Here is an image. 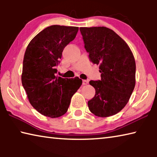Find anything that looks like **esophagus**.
Here are the masks:
<instances>
[{"instance_id": "esophagus-1", "label": "esophagus", "mask_w": 157, "mask_h": 157, "mask_svg": "<svg viewBox=\"0 0 157 157\" xmlns=\"http://www.w3.org/2000/svg\"><path fill=\"white\" fill-rule=\"evenodd\" d=\"M88 83H89L88 80H85V79H84V80L82 81V84H83V85H86Z\"/></svg>"}]
</instances>
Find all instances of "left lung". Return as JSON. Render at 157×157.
I'll list each match as a JSON object with an SVG mask.
<instances>
[{"instance_id": "1", "label": "left lung", "mask_w": 157, "mask_h": 157, "mask_svg": "<svg viewBox=\"0 0 157 157\" xmlns=\"http://www.w3.org/2000/svg\"><path fill=\"white\" fill-rule=\"evenodd\" d=\"M89 59L99 64L101 79L91 80L95 96L88 102L98 117L115 115L125 107L136 83V63L129 47L115 32L106 27L80 28Z\"/></svg>"}]
</instances>
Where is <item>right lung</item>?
<instances>
[{
    "mask_svg": "<svg viewBox=\"0 0 157 157\" xmlns=\"http://www.w3.org/2000/svg\"><path fill=\"white\" fill-rule=\"evenodd\" d=\"M78 27L54 25L40 32L26 48L21 82L29 102L45 116L57 118L67 111L82 85L79 78L57 77L56 66L64 48L75 38Z\"/></svg>",
    "mask_w": 157,
    "mask_h": 157,
    "instance_id": "1",
    "label": "right lung"
}]
</instances>
